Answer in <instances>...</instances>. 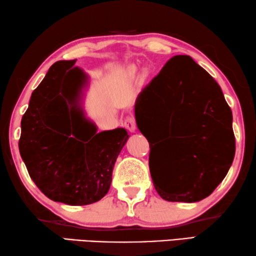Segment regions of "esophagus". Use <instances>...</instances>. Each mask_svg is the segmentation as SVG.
<instances>
[{
    "label": "esophagus",
    "instance_id": "34e87169",
    "mask_svg": "<svg viewBox=\"0 0 256 256\" xmlns=\"http://www.w3.org/2000/svg\"><path fill=\"white\" fill-rule=\"evenodd\" d=\"M124 126L128 129L129 132H134L136 130V121H135V118H134L132 116H126V119L124 120Z\"/></svg>",
    "mask_w": 256,
    "mask_h": 256
}]
</instances>
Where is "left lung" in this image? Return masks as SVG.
Listing matches in <instances>:
<instances>
[{"label":"left lung","mask_w":256,"mask_h":256,"mask_svg":"<svg viewBox=\"0 0 256 256\" xmlns=\"http://www.w3.org/2000/svg\"><path fill=\"white\" fill-rule=\"evenodd\" d=\"M135 116L148 143L150 119L158 124L154 137L161 142L150 144V171L163 200L198 202L228 174L234 156L232 113L221 87L190 56L166 62L138 95Z\"/></svg>","instance_id":"left-lung-1"}]
</instances>
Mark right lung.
Masks as SVG:
<instances>
[{
	"mask_svg": "<svg viewBox=\"0 0 256 256\" xmlns=\"http://www.w3.org/2000/svg\"><path fill=\"white\" fill-rule=\"evenodd\" d=\"M77 60L58 61L32 92L22 120L19 150L28 174L54 202L87 205L106 195L112 171L129 135L124 128L98 132L85 111L71 100ZM85 74L84 86L87 85ZM82 86V87H84ZM86 122L74 124V112Z\"/></svg>",
	"mask_w": 256,
	"mask_h": 256,
	"instance_id": "1",
	"label": "right lung"
}]
</instances>
